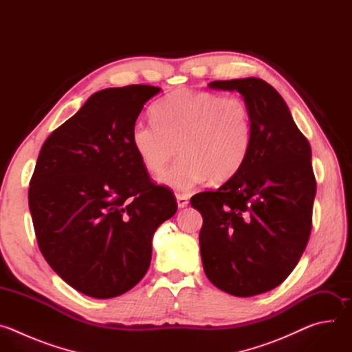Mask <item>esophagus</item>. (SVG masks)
<instances>
[{
    "instance_id": "1",
    "label": "esophagus",
    "mask_w": 352,
    "mask_h": 352,
    "mask_svg": "<svg viewBox=\"0 0 352 352\" xmlns=\"http://www.w3.org/2000/svg\"><path fill=\"white\" fill-rule=\"evenodd\" d=\"M177 204H178V208H186L188 206V204H189V200H188V196L186 195H177Z\"/></svg>"
}]
</instances>
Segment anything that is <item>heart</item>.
I'll use <instances>...</instances> for the list:
<instances>
[{"label":"heart","instance_id":"b5f03b06","mask_svg":"<svg viewBox=\"0 0 352 352\" xmlns=\"http://www.w3.org/2000/svg\"><path fill=\"white\" fill-rule=\"evenodd\" d=\"M155 122L136 121L131 140L142 164L164 185L186 192L210 179L224 182L245 164L252 146V116L243 98L177 90L155 104Z\"/></svg>","mask_w":352,"mask_h":352}]
</instances>
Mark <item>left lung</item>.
<instances>
[{"label": "left lung", "mask_w": 352, "mask_h": 352, "mask_svg": "<svg viewBox=\"0 0 352 352\" xmlns=\"http://www.w3.org/2000/svg\"><path fill=\"white\" fill-rule=\"evenodd\" d=\"M209 86L243 96L252 116V146L223 186L190 197L204 217L200 255L217 288L252 296L280 285L307 248L316 193L312 150L284 98L263 79Z\"/></svg>", "instance_id": "8db88e82"}]
</instances>
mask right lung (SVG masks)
Here are the masks:
<instances>
[{
  "label": "right lung",
  "instance_id": "right-lung-1",
  "mask_svg": "<svg viewBox=\"0 0 352 352\" xmlns=\"http://www.w3.org/2000/svg\"><path fill=\"white\" fill-rule=\"evenodd\" d=\"M160 91L110 87L50 135L30 178L29 209L40 252L76 291L114 298L135 287L152 261L157 227L177 212L138 157L132 125Z\"/></svg>",
  "mask_w": 352,
  "mask_h": 352
}]
</instances>
